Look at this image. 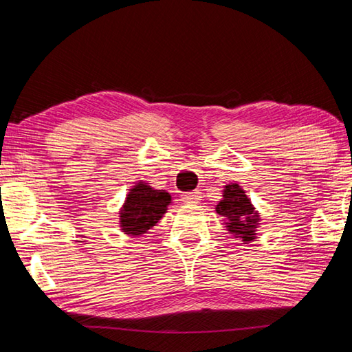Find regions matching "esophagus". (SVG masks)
Listing matches in <instances>:
<instances>
[{"label": "esophagus", "mask_w": 352, "mask_h": 352, "mask_svg": "<svg viewBox=\"0 0 352 352\" xmlns=\"http://www.w3.org/2000/svg\"><path fill=\"white\" fill-rule=\"evenodd\" d=\"M182 201L184 202H190V204H195V202H199L201 199V192H187L182 193Z\"/></svg>", "instance_id": "34e87169"}]
</instances>
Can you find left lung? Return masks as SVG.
Returning a JSON list of instances; mask_svg holds the SVG:
<instances>
[{"label":"left lung","mask_w":352,"mask_h":352,"mask_svg":"<svg viewBox=\"0 0 352 352\" xmlns=\"http://www.w3.org/2000/svg\"><path fill=\"white\" fill-rule=\"evenodd\" d=\"M224 198L217 206V213L227 221V230L244 243L255 239L256 227L260 223V214L255 212L250 199L238 184L226 186Z\"/></svg>","instance_id":"1"}]
</instances>
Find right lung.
Wrapping results in <instances>:
<instances>
[{
  "label": "right lung",
  "instance_id": "obj_1",
  "mask_svg": "<svg viewBox=\"0 0 352 352\" xmlns=\"http://www.w3.org/2000/svg\"><path fill=\"white\" fill-rule=\"evenodd\" d=\"M171 196L165 190H153L144 182L134 186L126 195V201L120 210V227L126 235H144L166 212Z\"/></svg>",
  "mask_w": 352,
  "mask_h": 352
}]
</instances>
